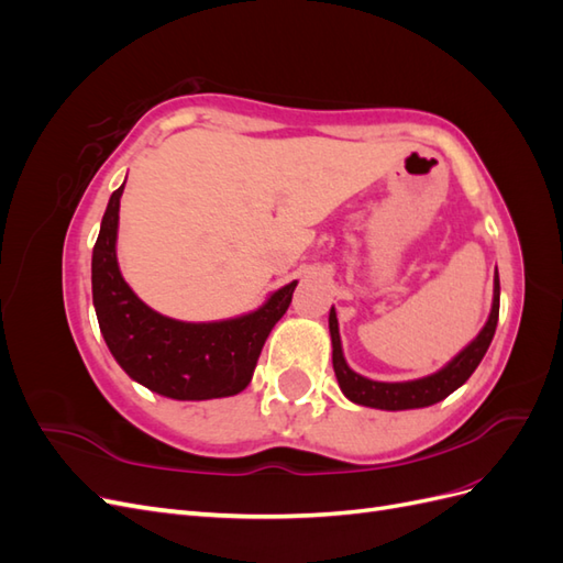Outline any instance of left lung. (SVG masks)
<instances>
[{"label":"left lung","mask_w":563,"mask_h":563,"mask_svg":"<svg viewBox=\"0 0 563 563\" xmlns=\"http://www.w3.org/2000/svg\"><path fill=\"white\" fill-rule=\"evenodd\" d=\"M498 314H500V279L496 275V288H493V310H490L486 327L463 352L455 356L449 366L434 373V376L411 380V383H378V380H368V378L360 376V373H354L345 364L343 347H340L335 310H331L329 329H331L333 371H335L338 385L350 401L371 406V408H383V411H406V408L432 406L441 399H446L451 391L463 385L472 376L474 368L479 366V362L484 360V354L490 345L493 333H496Z\"/></svg>","instance_id":"obj_1"}]
</instances>
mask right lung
<instances>
[{
    "label": "right lung",
    "mask_w": 563,
    "mask_h": 563,
    "mask_svg": "<svg viewBox=\"0 0 563 563\" xmlns=\"http://www.w3.org/2000/svg\"><path fill=\"white\" fill-rule=\"evenodd\" d=\"M122 192L124 185L108 201L91 258L96 317L112 356L133 380L164 397L201 401L236 395L251 383L298 282L272 294L261 310L228 321L185 323L157 314L119 275L114 242Z\"/></svg>",
    "instance_id": "obj_1"
}]
</instances>
